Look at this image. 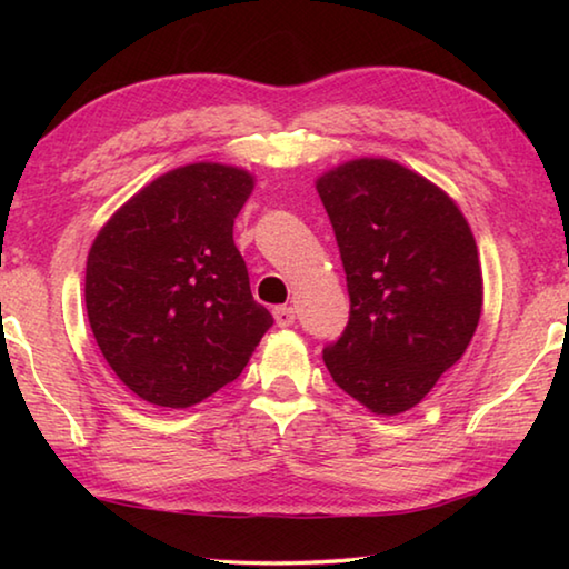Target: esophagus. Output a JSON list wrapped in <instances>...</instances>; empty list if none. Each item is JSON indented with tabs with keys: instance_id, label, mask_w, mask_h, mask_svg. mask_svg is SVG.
Returning <instances> with one entry per match:
<instances>
[{
	"instance_id": "1",
	"label": "esophagus",
	"mask_w": 569,
	"mask_h": 569,
	"mask_svg": "<svg viewBox=\"0 0 569 569\" xmlns=\"http://www.w3.org/2000/svg\"><path fill=\"white\" fill-rule=\"evenodd\" d=\"M273 319L278 326H281V329H288V326H293L296 313H293V308L278 306V308H273Z\"/></svg>"
}]
</instances>
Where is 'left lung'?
I'll use <instances>...</instances> for the list:
<instances>
[{
  "instance_id": "8db88e82",
  "label": "left lung",
  "mask_w": 569,
  "mask_h": 569,
  "mask_svg": "<svg viewBox=\"0 0 569 569\" xmlns=\"http://www.w3.org/2000/svg\"><path fill=\"white\" fill-rule=\"evenodd\" d=\"M333 226L351 313L326 346L333 381L373 413H403L467 351L481 316V263L465 213L389 158L316 178Z\"/></svg>"
}]
</instances>
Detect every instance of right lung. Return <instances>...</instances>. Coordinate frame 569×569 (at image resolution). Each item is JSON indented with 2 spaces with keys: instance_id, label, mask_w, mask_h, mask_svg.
I'll return each instance as SVG.
<instances>
[{
  "instance_id": "1",
  "label": "right lung",
  "mask_w": 569,
  "mask_h": 569,
  "mask_svg": "<svg viewBox=\"0 0 569 569\" xmlns=\"http://www.w3.org/2000/svg\"><path fill=\"white\" fill-rule=\"evenodd\" d=\"M253 172H162L94 236L84 306L104 361L142 401L188 409L240 377L273 316L253 301L233 220Z\"/></svg>"
}]
</instances>
